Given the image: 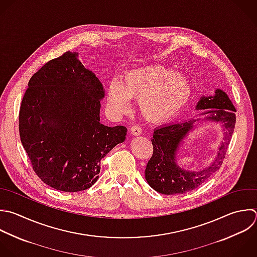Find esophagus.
Wrapping results in <instances>:
<instances>
[{"label": "esophagus", "instance_id": "obj_1", "mask_svg": "<svg viewBox=\"0 0 257 257\" xmlns=\"http://www.w3.org/2000/svg\"><path fill=\"white\" fill-rule=\"evenodd\" d=\"M131 133L134 136H141L142 135V127L139 125H133L131 127Z\"/></svg>", "mask_w": 257, "mask_h": 257}]
</instances>
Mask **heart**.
<instances>
[{
  "label": "heart",
  "instance_id": "1",
  "mask_svg": "<svg viewBox=\"0 0 257 257\" xmlns=\"http://www.w3.org/2000/svg\"><path fill=\"white\" fill-rule=\"evenodd\" d=\"M191 94L192 84L185 74L156 65L126 72L122 82L112 81L107 102L112 111L120 113L128 108L131 98H140V109L146 118L166 121L180 113Z\"/></svg>",
  "mask_w": 257,
  "mask_h": 257
}]
</instances>
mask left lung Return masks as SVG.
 <instances>
[{
	"label": "left lung",
	"instance_id": "left-lung-1",
	"mask_svg": "<svg viewBox=\"0 0 257 257\" xmlns=\"http://www.w3.org/2000/svg\"><path fill=\"white\" fill-rule=\"evenodd\" d=\"M196 109H206L199 114L204 117L161 125L154 131L151 140L154 153L148 162L145 176L149 185L161 194L174 195L192 191L219 170L223 163L236 121L234 113L236 109L233 103L223 90L217 88L215 94L202 96ZM203 121L221 123L224 142L221 143L216 158L210 166L199 171H188L176 164V154L183 140L195 128V123Z\"/></svg>",
	"mask_w": 257,
	"mask_h": 257
}]
</instances>
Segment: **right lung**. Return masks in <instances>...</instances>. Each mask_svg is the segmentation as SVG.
<instances>
[{"instance_id": "obj_1", "label": "right lung", "mask_w": 257, "mask_h": 257, "mask_svg": "<svg viewBox=\"0 0 257 257\" xmlns=\"http://www.w3.org/2000/svg\"><path fill=\"white\" fill-rule=\"evenodd\" d=\"M104 88L78 53L65 52L29 80L19 112V132L36 175L63 192L90 188L100 161L124 142L126 127L100 122Z\"/></svg>"}]
</instances>
